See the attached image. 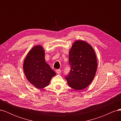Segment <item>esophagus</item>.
Listing matches in <instances>:
<instances>
[{
  "mask_svg": "<svg viewBox=\"0 0 121 121\" xmlns=\"http://www.w3.org/2000/svg\"><path fill=\"white\" fill-rule=\"evenodd\" d=\"M56 73H57V74H60V73L61 72V69H57L56 70Z\"/></svg>",
  "mask_w": 121,
  "mask_h": 121,
  "instance_id": "esophagus-1",
  "label": "esophagus"
}]
</instances>
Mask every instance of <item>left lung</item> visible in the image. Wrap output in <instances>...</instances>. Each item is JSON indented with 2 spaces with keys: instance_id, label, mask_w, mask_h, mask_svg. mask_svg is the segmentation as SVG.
I'll use <instances>...</instances> for the list:
<instances>
[{
  "instance_id": "1",
  "label": "left lung",
  "mask_w": 121,
  "mask_h": 121,
  "mask_svg": "<svg viewBox=\"0 0 121 121\" xmlns=\"http://www.w3.org/2000/svg\"><path fill=\"white\" fill-rule=\"evenodd\" d=\"M71 70L65 77L69 86L76 90L85 88L92 81L97 68L95 53L89 44L77 40L69 51Z\"/></svg>"
}]
</instances>
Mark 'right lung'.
Returning a JSON list of instances; mask_svg holds the SVG:
<instances>
[{
	"instance_id": "1",
	"label": "right lung",
	"mask_w": 121,
	"mask_h": 121,
	"mask_svg": "<svg viewBox=\"0 0 121 121\" xmlns=\"http://www.w3.org/2000/svg\"><path fill=\"white\" fill-rule=\"evenodd\" d=\"M23 69L26 78L38 89L49 85L56 73L45 60V52L42 46L36 45L29 51L24 60Z\"/></svg>"
}]
</instances>
